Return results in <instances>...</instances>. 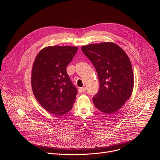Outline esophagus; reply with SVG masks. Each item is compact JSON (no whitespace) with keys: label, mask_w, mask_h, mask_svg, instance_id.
<instances>
[{"label":"esophagus","mask_w":160,"mask_h":160,"mask_svg":"<svg viewBox=\"0 0 160 160\" xmlns=\"http://www.w3.org/2000/svg\"><path fill=\"white\" fill-rule=\"evenodd\" d=\"M86 90H87V89H86L85 87H80V88H78V92L80 93V94L83 93V92H85Z\"/></svg>","instance_id":"34e87169"}]
</instances>
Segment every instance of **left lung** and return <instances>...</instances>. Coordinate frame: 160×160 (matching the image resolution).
<instances>
[{"mask_svg": "<svg viewBox=\"0 0 160 160\" xmlns=\"http://www.w3.org/2000/svg\"><path fill=\"white\" fill-rule=\"evenodd\" d=\"M82 51L93 64L100 83L99 92L92 98L95 106L107 114L116 112L133 90L134 77L128 56L112 42L87 45Z\"/></svg>", "mask_w": 160, "mask_h": 160, "instance_id": "1", "label": "left lung"}]
</instances>
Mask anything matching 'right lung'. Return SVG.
I'll use <instances>...</instances> for the list:
<instances>
[{
	"instance_id": "add662e5",
	"label": "right lung",
	"mask_w": 160,
	"mask_h": 160,
	"mask_svg": "<svg viewBox=\"0 0 160 160\" xmlns=\"http://www.w3.org/2000/svg\"><path fill=\"white\" fill-rule=\"evenodd\" d=\"M77 47L50 46L37 56L32 72V87L39 104L56 115H62L73 107L77 89L66 72V67Z\"/></svg>"
}]
</instances>
